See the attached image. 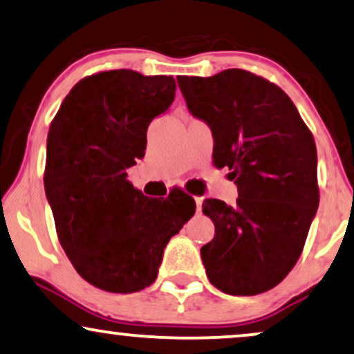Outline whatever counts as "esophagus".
Masks as SVG:
<instances>
[{"label":"esophagus","mask_w":354,"mask_h":354,"mask_svg":"<svg viewBox=\"0 0 354 354\" xmlns=\"http://www.w3.org/2000/svg\"><path fill=\"white\" fill-rule=\"evenodd\" d=\"M194 201H196V210H198V212H201V210H203V198H194Z\"/></svg>","instance_id":"obj_1"}]
</instances>
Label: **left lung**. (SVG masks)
Returning <instances> with one entry per match:
<instances>
[{"label": "left lung", "instance_id": "left-lung-1", "mask_svg": "<svg viewBox=\"0 0 354 354\" xmlns=\"http://www.w3.org/2000/svg\"><path fill=\"white\" fill-rule=\"evenodd\" d=\"M189 113L209 125L214 163L230 169L235 205L207 199L216 227L201 248L209 281L230 296H254L297 263L319 209L314 137L290 97L250 71L180 77Z\"/></svg>", "mask_w": 354, "mask_h": 354}]
</instances>
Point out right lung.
Segmentation results:
<instances>
[{
	"label": "right lung",
	"instance_id": "add662e5",
	"mask_svg": "<svg viewBox=\"0 0 354 354\" xmlns=\"http://www.w3.org/2000/svg\"><path fill=\"white\" fill-rule=\"evenodd\" d=\"M174 91L173 77L101 71L71 88L50 124L44 185L58 240L78 274L107 292L153 283L169 239L196 212L185 192L149 199L127 181Z\"/></svg>",
	"mask_w": 354,
	"mask_h": 354
}]
</instances>
